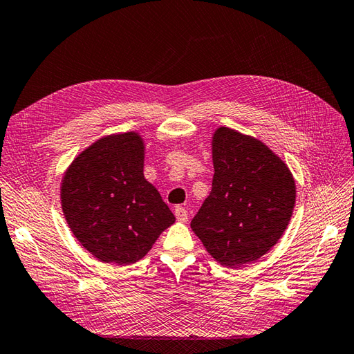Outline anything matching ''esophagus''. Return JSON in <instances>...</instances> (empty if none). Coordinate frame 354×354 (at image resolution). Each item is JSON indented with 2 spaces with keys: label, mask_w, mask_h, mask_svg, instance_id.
I'll use <instances>...</instances> for the list:
<instances>
[{
  "label": "esophagus",
  "mask_w": 354,
  "mask_h": 354,
  "mask_svg": "<svg viewBox=\"0 0 354 354\" xmlns=\"http://www.w3.org/2000/svg\"><path fill=\"white\" fill-rule=\"evenodd\" d=\"M175 216H176L178 221H183V223H185V221L188 220V212L183 207H176L175 208Z\"/></svg>",
  "instance_id": "34e87169"
}]
</instances>
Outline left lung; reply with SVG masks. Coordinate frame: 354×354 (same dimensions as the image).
Instances as JSON below:
<instances>
[{"instance_id": "1", "label": "left lung", "mask_w": 354, "mask_h": 354, "mask_svg": "<svg viewBox=\"0 0 354 354\" xmlns=\"http://www.w3.org/2000/svg\"><path fill=\"white\" fill-rule=\"evenodd\" d=\"M211 152L212 190L192 229L220 266L236 268L281 240L294 211L295 180L266 143L236 129L217 128Z\"/></svg>"}]
</instances>
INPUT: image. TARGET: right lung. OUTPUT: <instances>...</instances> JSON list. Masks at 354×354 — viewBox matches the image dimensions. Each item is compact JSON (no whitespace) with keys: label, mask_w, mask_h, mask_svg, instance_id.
<instances>
[{"label":"right lung","mask_w":354,"mask_h":354,"mask_svg":"<svg viewBox=\"0 0 354 354\" xmlns=\"http://www.w3.org/2000/svg\"><path fill=\"white\" fill-rule=\"evenodd\" d=\"M146 145L136 131L109 134L81 151L64 170L63 216L86 250L106 264L145 258L174 212L145 178Z\"/></svg>","instance_id":"add662e5"}]
</instances>
